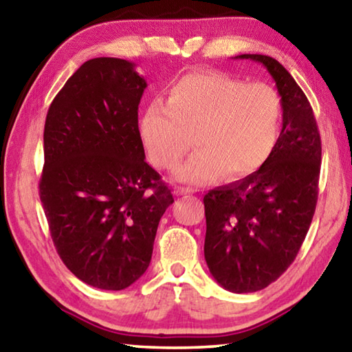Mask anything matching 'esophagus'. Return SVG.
<instances>
[{
	"label": "esophagus",
	"instance_id": "obj_1",
	"mask_svg": "<svg viewBox=\"0 0 352 352\" xmlns=\"http://www.w3.org/2000/svg\"><path fill=\"white\" fill-rule=\"evenodd\" d=\"M189 192H192V189H188V188H177L175 189V194L177 195H186V194H189Z\"/></svg>",
	"mask_w": 352,
	"mask_h": 352
}]
</instances>
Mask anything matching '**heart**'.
<instances>
[{"label":"heart","instance_id":"obj_1","mask_svg":"<svg viewBox=\"0 0 352 352\" xmlns=\"http://www.w3.org/2000/svg\"><path fill=\"white\" fill-rule=\"evenodd\" d=\"M283 104L264 82L197 71L170 87L168 104H148L140 116V138L152 162L177 169L194 142L199 151L178 170V180L206 184L258 170L276 146Z\"/></svg>","mask_w":352,"mask_h":352}]
</instances>
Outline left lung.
I'll list each match as a JSON object with an SVG mask.
<instances>
[{
    "mask_svg": "<svg viewBox=\"0 0 352 352\" xmlns=\"http://www.w3.org/2000/svg\"><path fill=\"white\" fill-rule=\"evenodd\" d=\"M236 58L269 71L283 104V129L267 162L204 197L208 269L223 289L250 294L276 281L300 252L317 205L321 140L306 94L281 63L261 54Z\"/></svg>",
    "mask_w": 352,
    "mask_h": 352,
    "instance_id": "left-lung-1",
    "label": "left lung"
}]
</instances>
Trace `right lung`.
Listing matches in <instances>:
<instances>
[{"label":"right lung","instance_id":"add662e5","mask_svg":"<svg viewBox=\"0 0 352 352\" xmlns=\"http://www.w3.org/2000/svg\"><path fill=\"white\" fill-rule=\"evenodd\" d=\"M147 82L135 63L82 65L47 110L40 200L52 242L74 276L122 290L144 275L170 189L144 160L138 105Z\"/></svg>","mask_w":352,"mask_h":352}]
</instances>
